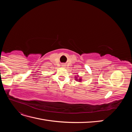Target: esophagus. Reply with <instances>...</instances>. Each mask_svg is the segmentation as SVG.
Segmentation results:
<instances>
[{"instance_id":"obj_1","label":"esophagus","mask_w":132,"mask_h":132,"mask_svg":"<svg viewBox=\"0 0 132 132\" xmlns=\"http://www.w3.org/2000/svg\"><path fill=\"white\" fill-rule=\"evenodd\" d=\"M62 66H63V67H64L65 65H64V64H63V65H62Z\"/></svg>"}]
</instances>
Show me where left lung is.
Returning a JSON list of instances; mask_svg holds the SVG:
<instances>
[{
    "mask_svg": "<svg viewBox=\"0 0 132 132\" xmlns=\"http://www.w3.org/2000/svg\"><path fill=\"white\" fill-rule=\"evenodd\" d=\"M79 77V75H77V77H75V80L77 81H79V82H81V81H82V79H81V78H80V77L79 78H78V77Z\"/></svg>",
    "mask_w": 132,
    "mask_h": 132,
    "instance_id": "obj_1",
    "label": "left lung"
}]
</instances>
